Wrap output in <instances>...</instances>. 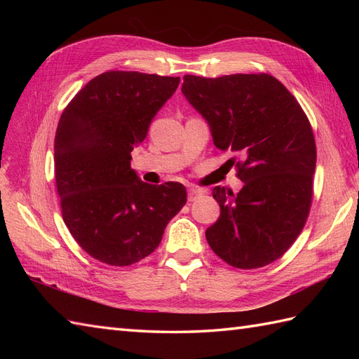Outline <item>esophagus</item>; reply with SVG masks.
Segmentation results:
<instances>
[{"label":"esophagus","instance_id":"esophagus-1","mask_svg":"<svg viewBox=\"0 0 359 359\" xmlns=\"http://www.w3.org/2000/svg\"><path fill=\"white\" fill-rule=\"evenodd\" d=\"M201 196H202L201 189H194V188H189V189H188V201H189V202H194L196 199H199Z\"/></svg>","mask_w":359,"mask_h":359}]
</instances>
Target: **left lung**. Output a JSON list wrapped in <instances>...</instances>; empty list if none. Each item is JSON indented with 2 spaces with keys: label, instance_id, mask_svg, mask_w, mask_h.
Wrapping results in <instances>:
<instances>
[{
  "label": "left lung",
  "instance_id": "left-lung-1",
  "mask_svg": "<svg viewBox=\"0 0 359 359\" xmlns=\"http://www.w3.org/2000/svg\"><path fill=\"white\" fill-rule=\"evenodd\" d=\"M182 93L208 121L220 151H231L243 188L216 187L220 216L205 236L236 269H261L292 247L313 199L316 144L306 112L269 74L217 79L185 75Z\"/></svg>",
  "mask_w": 359,
  "mask_h": 359
}]
</instances>
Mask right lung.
<instances>
[{"instance_id": "obj_1", "label": "right lung", "mask_w": 359, "mask_h": 359, "mask_svg": "<svg viewBox=\"0 0 359 359\" xmlns=\"http://www.w3.org/2000/svg\"><path fill=\"white\" fill-rule=\"evenodd\" d=\"M180 83L135 71L97 75L67 103L53 151L66 226L97 261L128 266L154 251L187 203L179 182L149 185L131 168V151Z\"/></svg>"}]
</instances>
